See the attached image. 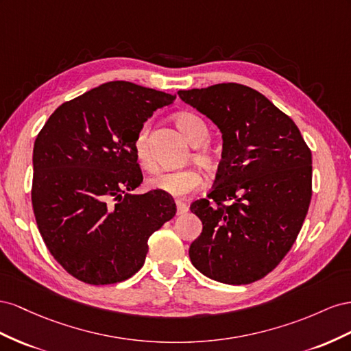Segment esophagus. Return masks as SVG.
I'll use <instances>...</instances> for the list:
<instances>
[{"label": "esophagus", "instance_id": "1", "mask_svg": "<svg viewBox=\"0 0 351 351\" xmlns=\"http://www.w3.org/2000/svg\"><path fill=\"white\" fill-rule=\"evenodd\" d=\"M186 212H188V206L184 202H181V199H176V213L184 215Z\"/></svg>", "mask_w": 351, "mask_h": 351}]
</instances>
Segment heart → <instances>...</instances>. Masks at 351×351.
I'll return each mask as SVG.
<instances>
[{
    "instance_id": "1",
    "label": "heart",
    "mask_w": 351,
    "mask_h": 351,
    "mask_svg": "<svg viewBox=\"0 0 351 351\" xmlns=\"http://www.w3.org/2000/svg\"><path fill=\"white\" fill-rule=\"evenodd\" d=\"M173 120L179 131L188 139V143L194 145L191 157L195 165L207 170V172L215 170L217 167V154L215 149L203 144L208 138V126L204 120L191 112H179L173 116ZM134 154L138 165L144 170L152 172L156 167L148 145L147 126L139 129L134 139ZM148 186L172 197H185L198 191L203 186V178L195 169H184L176 170V172H160L148 179Z\"/></svg>"
}]
</instances>
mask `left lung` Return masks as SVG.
<instances>
[{"instance_id":"left-lung-1","label":"left lung","mask_w":351,"mask_h":351,"mask_svg":"<svg viewBox=\"0 0 351 351\" xmlns=\"http://www.w3.org/2000/svg\"><path fill=\"white\" fill-rule=\"evenodd\" d=\"M178 94L223 139L215 188L191 204L203 232L189 258L217 282L258 281L303 226L312 199V152L293 120L253 88L229 82Z\"/></svg>"}]
</instances>
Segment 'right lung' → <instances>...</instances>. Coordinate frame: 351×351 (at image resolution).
<instances>
[{
    "label": "right lung",
    "instance_id": "1",
    "mask_svg": "<svg viewBox=\"0 0 351 351\" xmlns=\"http://www.w3.org/2000/svg\"><path fill=\"white\" fill-rule=\"evenodd\" d=\"M176 95L113 81L63 103L34 145L32 207L47 248L91 285L122 282L145 262L148 238L176 213L143 182L134 139Z\"/></svg>",
    "mask_w": 351,
    "mask_h": 351
}]
</instances>
